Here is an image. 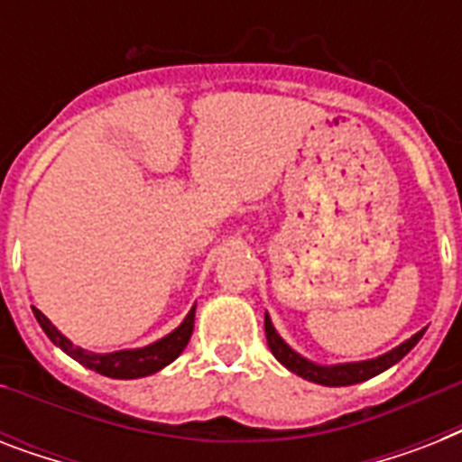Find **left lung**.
I'll use <instances>...</instances> for the list:
<instances>
[{"label": "left lung", "instance_id": "obj_1", "mask_svg": "<svg viewBox=\"0 0 462 462\" xmlns=\"http://www.w3.org/2000/svg\"><path fill=\"white\" fill-rule=\"evenodd\" d=\"M263 328H266V340L271 352H273V357L292 374L311 381V383H321V386H352V383H362V381L366 379H374L376 374L386 372V369H391L393 365H398V362L420 343V337H422L424 330H417L415 336L408 337L405 343H401L398 347L383 352V355H379V357L374 359L343 362V365H316V362H311V359H307L297 350H292V347L282 340L281 333L275 330L268 311L266 316H263Z\"/></svg>", "mask_w": 462, "mask_h": 462}]
</instances>
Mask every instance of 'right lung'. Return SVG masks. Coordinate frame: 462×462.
I'll return each instance as SVG.
<instances>
[{
	"mask_svg": "<svg viewBox=\"0 0 462 462\" xmlns=\"http://www.w3.org/2000/svg\"><path fill=\"white\" fill-rule=\"evenodd\" d=\"M32 314L38 319L40 328L45 330V336L52 340L57 347L67 352L69 357L76 359L79 365L88 366L93 372L110 376V379H143L151 374L165 369L170 362L180 357L184 347H187L189 337L194 333V316L196 304L189 309V314L184 316V321L167 333L165 337H160L155 343L146 345V347H134V350H117V352H90L83 350L79 345H74L64 333L52 326V321L47 319L40 309L32 307Z\"/></svg>",
	"mask_w": 462,
	"mask_h": 462,
	"instance_id": "add662e5",
	"label": "right lung"
}]
</instances>
